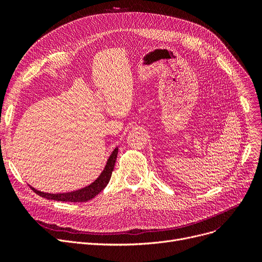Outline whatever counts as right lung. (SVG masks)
<instances>
[{
  "label": "right lung",
  "instance_id": "obj_1",
  "mask_svg": "<svg viewBox=\"0 0 262 262\" xmlns=\"http://www.w3.org/2000/svg\"><path fill=\"white\" fill-rule=\"evenodd\" d=\"M118 149L119 147L117 146L113 150V153L110 154V156L106 161L104 170L101 172L99 177L96 178L93 183H91L90 185L84 188L70 191V192H62V193H47V192L39 191L32 186L30 187L34 192H36L38 195L48 200H54V201H59V202H73V203H81V202L90 201L94 196L98 195L109 183L110 177H112V173L115 168L116 159L118 156Z\"/></svg>",
  "mask_w": 262,
  "mask_h": 262
}]
</instances>
